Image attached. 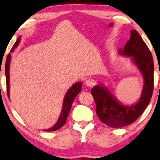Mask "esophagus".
<instances>
[{"label": "esophagus", "mask_w": 160, "mask_h": 160, "mask_svg": "<svg viewBox=\"0 0 160 160\" xmlns=\"http://www.w3.org/2000/svg\"><path fill=\"white\" fill-rule=\"evenodd\" d=\"M84 84H85V85L87 87H88V88H92V87L95 85L96 82L93 78H88V79H87L85 81Z\"/></svg>", "instance_id": "34e87169"}]
</instances>
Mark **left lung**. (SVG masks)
I'll use <instances>...</instances> for the list:
<instances>
[{
  "mask_svg": "<svg viewBox=\"0 0 160 160\" xmlns=\"http://www.w3.org/2000/svg\"><path fill=\"white\" fill-rule=\"evenodd\" d=\"M119 55L129 57L143 78L140 98L133 104H124L108 87L97 84L91 89L96 104V113L101 122L110 127L122 128L134 122L148 105L153 90L154 65L152 55L140 35L135 29L131 30V38Z\"/></svg>",
  "mask_w": 160,
  "mask_h": 160,
  "instance_id": "left-lung-1",
  "label": "left lung"
}]
</instances>
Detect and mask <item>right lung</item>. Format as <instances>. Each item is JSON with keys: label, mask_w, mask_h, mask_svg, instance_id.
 I'll list each match as a JSON object with an SVG mask.
<instances>
[{"label": "right lung", "mask_w": 160, "mask_h": 160, "mask_svg": "<svg viewBox=\"0 0 160 160\" xmlns=\"http://www.w3.org/2000/svg\"><path fill=\"white\" fill-rule=\"evenodd\" d=\"M21 37L19 36L16 42L15 43V44L13 45L12 48L11 50V52L8 55L7 61H6V65H5V73H6V79H7V94L8 97L9 98V67H10V61H11V53L13 52L15 49L17 48L18 46L20 41H21ZM82 82H78L72 84L68 89V91H67L66 94H65L64 101H63V104H62V111H61V114L59 116L58 121L54 125L52 126V128H49V129L44 130V131H56V130L59 129L62 127L63 125H64V124L66 123L67 118L70 113L71 108H72V102H73V100L76 97V96L78 95V93L82 90Z\"/></svg>", "instance_id": "1"}]
</instances>
